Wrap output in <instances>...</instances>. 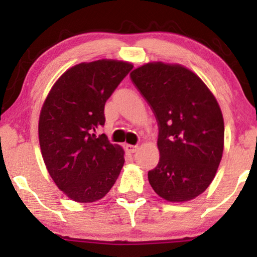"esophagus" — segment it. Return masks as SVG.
<instances>
[{
	"mask_svg": "<svg viewBox=\"0 0 257 257\" xmlns=\"http://www.w3.org/2000/svg\"><path fill=\"white\" fill-rule=\"evenodd\" d=\"M139 147L138 146H133V145H126L125 146V151L128 153H135L136 151H138Z\"/></svg>",
	"mask_w": 257,
	"mask_h": 257,
	"instance_id": "esophagus-1",
	"label": "esophagus"
}]
</instances>
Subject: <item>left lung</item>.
<instances>
[{
    "instance_id": "obj_1",
    "label": "left lung",
    "mask_w": 257,
    "mask_h": 257,
    "mask_svg": "<svg viewBox=\"0 0 257 257\" xmlns=\"http://www.w3.org/2000/svg\"><path fill=\"white\" fill-rule=\"evenodd\" d=\"M131 78L159 124L160 160L148 172L149 184L167 201L194 199L212 183L222 160L224 119L216 97L179 64L147 63Z\"/></svg>"
}]
</instances>
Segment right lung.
Returning a JSON list of instances; mask_svg holds the SVG:
<instances>
[{"label":"right lung","mask_w":257,"mask_h":257,"mask_svg":"<svg viewBox=\"0 0 257 257\" xmlns=\"http://www.w3.org/2000/svg\"><path fill=\"white\" fill-rule=\"evenodd\" d=\"M133 64L100 59L80 63L59 77L42 104L39 142L51 178L77 203L102 199L124 164L121 146L96 131L104 125V105Z\"/></svg>","instance_id":"obj_1"}]
</instances>
